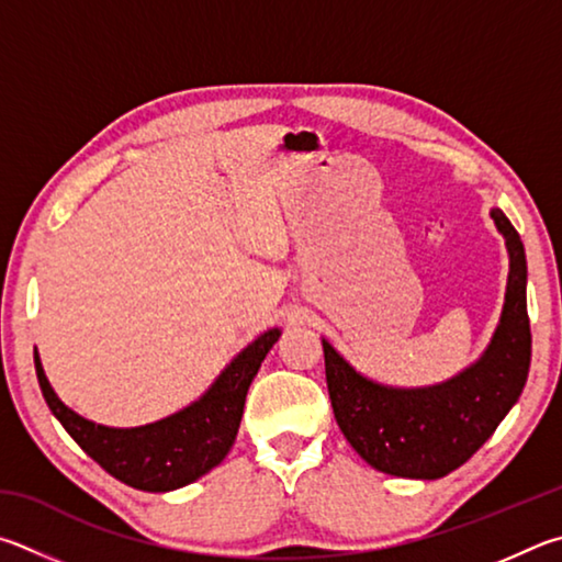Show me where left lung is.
<instances>
[{
  "label": "left lung",
  "mask_w": 562,
  "mask_h": 562,
  "mask_svg": "<svg viewBox=\"0 0 562 562\" xmlns=\"http://www.w3.org/2000/svg\"><path fill=\"white\" fill-rule=\"evenodd\" d=\"M504 234L510 271L504 313L476 366L435 387L378 385L323 340L333 415L372 469L402 479H441L484 447L516 405L530 368L526 251L508 216L491 212Z\"/></svg>",
  "instance_id": "1"
}]
</instances>
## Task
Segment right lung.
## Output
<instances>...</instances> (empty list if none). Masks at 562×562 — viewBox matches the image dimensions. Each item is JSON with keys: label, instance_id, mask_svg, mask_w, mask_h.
I'll return each mask as SVG.
<instances>
[{"label": "right lung", "instance_id": "right-lung-1", "mask_svg": "<svg viewBox=\"0 0 562 562\" xmlns=\"http://www.w3.org/2000/svg\"><path fill=\"white\" fill-rule=\"evenodd\" d=\"M279 336L281 330L273 328L256 338L194 405L133 429L103 427L78 417L56 397L36 352L34 366L48 409L98 467L133 488L172 491L192 484L229 454L244 415L246 392Z\"/></svg>", "mask_w": 562, "mask_h": 562}]
</instances>
